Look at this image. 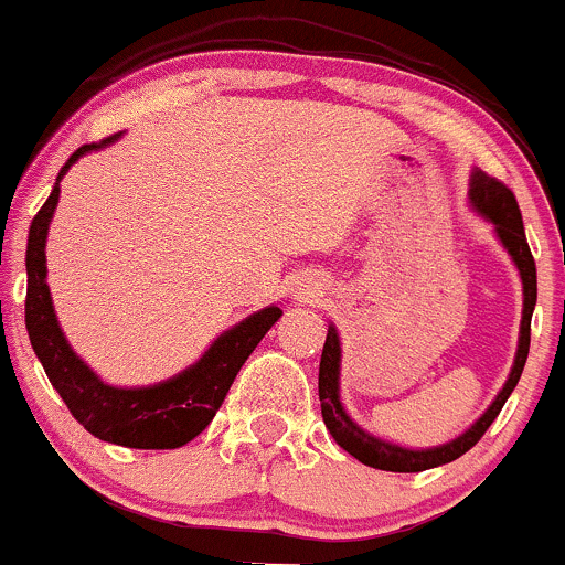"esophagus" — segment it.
Masks as SVG:
<instances>
[{"instance_id": "34e87169", "label": "esophagus", "mask_w": 565, "mask_h": 565, "mask_svg": "<svg viewBox=\"0 0 565 565\" xmlns=\"http://www.w3.org/2000/svg\"><path fill=\"white\" fill-rule=\"evenodd\" d=\"M302 298H306V300H308V298H313V292H311V289H308V292H302Z\"/></svg>"}]
</instances>
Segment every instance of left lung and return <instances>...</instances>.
Instances as JSON below:
<instances>
[{
    "instance_id": "1",
    "label": "left lung",
    "mask_w": 565,
    "mask_h": 565,
    "mask_svg": "<svg viewBox=\"0 0 565 565\" xmlns=\"http://www.w3.org/2000/svg\"><path fill=\"white\" fill-rule=\"evenodd\" d=\"M468 205L477 216L492 224L498 243L507 248L512 257L514 267L520 273L522 281V319H520V338H518V354H514V365L509 371L507 384L498 392L495 401L487 406V412L477 419L468 430L438 447H403V444L387 441L382 436H373L360 423L349 417V412L341 403V335H338L335 324H328V338H324L322 362H319V401H322V419L328 425L330 436L335 438L338 447L347 449L349 455L358 457L365 466L379 468V471H395V473H417L427 468L444 466L452 462L460 455H466L479 438L484 436L487 427L498 417L503 403L509 401L512 390L518 387L522 367H525L527 349H531V317L536 308V263L531 257V248L525 241V227H522L520 205L514 194L503 186L495 178L484 175L482 170H473L471 183H468Z\"/></svg>"
}]
</instances>
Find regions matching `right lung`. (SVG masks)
Returning a JSON list of instances; mask_svg holds the SVG:
<instances>
[{"mask_svg": "<svg viewBox=\"0 0 565 565\" xmlns=\"http://www.w3.org/2000/svg\"><path fill=\"white\" fill-rule=\"evenodd\" d=\"M121 135L92 146H81L58 170L51 198L40 207L29 227L26 243V330L34 354L43 362L53 390L62 395L73 417L99 441L129 449H178L211 425L218 406L233 387L237 371L257 349L265 332L281 319V308L267 306L224 330L203 358L164 382L146 387H116L97 376L86 360L78 358L58 324L47 289L45 241L53 211L58 205L62 178L86 153L116 142Z\"/></svg>", "mask_w": 565, "mask_h": 565, "instance_id": "1", "label": "right lung"}]
</instances>
